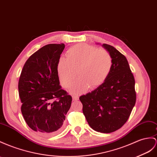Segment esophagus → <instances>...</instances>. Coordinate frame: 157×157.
<instances>
[{"label":"esophagus","instance_id":"obj_1","mask_svg":"<svg viewBox=\"0 0 157 157\" xmlns=\"http://www.w3.org/2000/svg\"><path fill=\"white\" fill-rule=\"evenodd\" d=\"M79 98L78 96L77 95H73L72 96V99H73V101H77V100H78Z\"/></svg>","mask_w":157,"mask_h":157}]
</instances>
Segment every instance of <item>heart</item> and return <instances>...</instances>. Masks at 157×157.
<instances>
[{"label": "heart", "instance_id": "b5f03b06", "mask_svg": "<svg viewBox=\"0 0 157 157\" xmlns=\"http://www.w3.org/2000/svg\"><path fill=\"white\" fill-rule=\"evenodd\" d=\"M113 58L106 50L87 44H78L66 52V58H61L57 70L62 86L69 87L76 75L78 78L71 92L79 94L88 87L94 89L101 86L109 77L113 68Z\"/></svg>", "mask_w": 157, "mask_h": 157}]
</instances>
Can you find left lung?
<instances>
[{
  "mask_svg": "<svg viewBox=\"0 0 157 157\" xmlns=\"http://www.w3.org/2000/svg\"><path fill=\"white\" fill-rule=\"evenodd\" d=\"M103 46L113 58V68L101 86L79 97L83 113L94 130L109 133L127 122L136 102L135 78L127 58L111 45Z\"/></svg>",
  "mask_w": 157,
  "mask_h": 157,
  "instance_id": "1",
  "label": "left lung"
}]
</instances>
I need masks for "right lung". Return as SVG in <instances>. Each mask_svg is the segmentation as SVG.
Masks as SVG:
<instances>
[{
	"label": "right lung",
	"instance_id": "obj_1",
	"mask_svg": "<svg viewBox=\"0 0 157 157\" xmlns=\"http://www.w3.org/2000/svg\"><path fill=\"white\" fill-rule=\"evenodd\" d=\"M63 44L43 46L26 60L20 75L21 112L30 128L42 134L61 131L72 101L59 86L58 63Z\"/></svg>",
	"mask_w": 157,
	"mask_h": 157
}]
</instances>
